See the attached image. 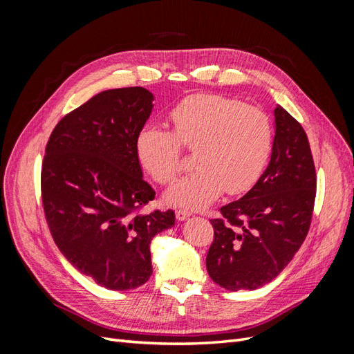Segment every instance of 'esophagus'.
I'll use <instances>...</instances> for the list:
<instances>
[{"mask_svg":"<svg viewBox=\"0 0 354 354\" xmlns=\"http://www.w3.org/2000/svg\"><path fill=\"white\" fill-rule=\"evenodd\" d=\"M190 211L189 209H176V217L178 221H183L186 220L187 217H190Z\"/></svg>","mask_w":354,"mask_h":354,"instance_id":"obj_1","label":"esophagus"}]
</instances>
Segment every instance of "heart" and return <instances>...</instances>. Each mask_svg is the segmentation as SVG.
<instances>
[{
    "label": "heart",
    "instance_id": "heart-1",
    "mask_svg": "<svg viewBox=\"0 0 354 354\" xmlns=\"http://www.w3.org/2000/svg\"><path fill=\"white\" fill-rule=\"evenodd\" d=\"M173 131L146 125L136 138L142 167L160 185L183 168L181 146L195 151L194 173L167 190L165 201L201 209L223 190L242 195L261 177L273 147V125L260 108L217 94H195L169 112Z\"/></svg>",
    "mask_w": 354,
    "mask_h": 354
}]
</instances>
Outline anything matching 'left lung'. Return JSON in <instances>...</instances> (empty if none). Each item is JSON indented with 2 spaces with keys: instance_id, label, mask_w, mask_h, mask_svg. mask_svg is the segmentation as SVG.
<instances>
[{
  "instance_id": "obj_1",
  "label": "left lung",
  "mask_w": 354,
  "mask_h": 354,
  "mask_svg": "<svg viewBox=\"0 0 354 354\" xmlns=\"http://www.w3.org/2000/svg\"><path fill=\"white\" fill-rule=\"evenodd\" d=\"M274 124L269 167L248 194L209 220L214 239L207 270L229 291L273 281L303 245L312 223L316 169L307 134L282 106L274 109Z\"/></svg>"
}]
</instances>
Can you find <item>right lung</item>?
<instances>
[{
  "label": "right lung",
  "instance_id": "add662e5",
  "mask_svg": "<svg viewBox=\"0 0 354 354\" xmlns=\"http://www.w3.org/2000/svg\"><path fill=\"white\" fill-rule=\"evenodd\" d=\"M152 102L143 87L95 94L57 122L42 160L41 198L53 239L75 269L112 291L149 281L151 241L176 221L173 209L140 212L155 199L136 153Z\"/></svg>",
  "mask_w": 354,
  "mask_h": 354
}]
</instances>
